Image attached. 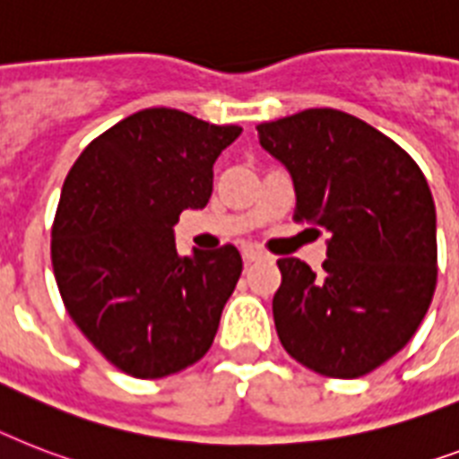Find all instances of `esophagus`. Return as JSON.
Wrapping results in <instances>:
<instances>
[{
    "label": "esophagus",
    "instance_id": "34e87169",
    "mask_svg": "<svg viewBox=\"0 0 459 459\" xmlns=\"http://www.w3.org/2000/svg\"><path fill=\"white\" fill-rule=\"evenodd\" d=\"M242 259H245L247 264L259 262V259H264V252H262V249H256V247H245V249H242Z\"/></svg>",
    "mask_w": 459,
    "mask_h": 459
}]
</instances>
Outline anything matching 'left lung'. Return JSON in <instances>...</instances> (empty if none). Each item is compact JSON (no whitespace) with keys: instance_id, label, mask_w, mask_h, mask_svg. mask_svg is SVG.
<instances>
[{"instance_id":"obj_1","label":"left lung","mask_w":459,"mask_h":459,"mask_svg":"<svg viewBox=\"0 0 459 459\" xmlns=\"http://www.w3.org/2000/svg\"><path fill=\"white\" fill-rule=\"evenodd\" d=\"M256 132L292 177L294 219L330 236L320 273L278 259L281 344L318 375L363 377L411 342L434 297L429 184L401 145L342 110L308 108Z\"/></svg>"}]
</instances>
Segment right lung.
<instances>
[{
    "label": "right lung",
    "mask_w": 459,
    "mask_h": 459,
    "mask_svg": "<svg viewBox=\"0 0 459 459\" xmlns=\"http://www.w3.org/2000/svg\"><path fill=\"white\" fill-rule=\"evenodd\" d=\"M240 132L145 108L91 141L65 177L51 229L58 292L82 334L132 377L174 375L214 342L240 252L181 256L174 223L210 203L212 167Z\"/></svg>",
    "instance_id": "add662e5"
}]
</instances>
